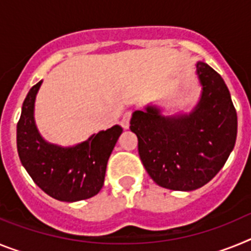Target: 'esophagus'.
Wrapping results in <instances>:
<instances>
[{
    "label": "esophagus",
    "instance_id": "esophagus-1",
    "mask_svg": "<svg viewBox=\"0 0 251 251\" xmlns=\"http://www.w3.org/2000/svg\"><path fill=\"white\" fill-rule=\"evenodd\" d=\"M130 117H132V112H130V110H128V112L124 113L123 117H122L121 124H122V127H123L124 129H128V128H129Z\"/></svg>",
    "mask_w": 251,
    "mask_h": 251
}]
</instances>
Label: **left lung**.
<instances>
[{"mask_svg": "<svg viewBox=\"0 0 251 251\" xmlns=\"http://www.w3.org/2000/svg\"><path fill=\"white\" fill-rule=\"evenodd\" d=\"M196 74L202 93L191 113L168 117L147 105L130 119L146 171L157 185L174 191H192L211 181L236 141L238 117L224 79L202 61Z\"/></svg>", "mask_w": 251, "mask_h": 251, "instance_id": "8db88e82", "label": "left lung"}]
</instances>
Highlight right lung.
Here are the masks:
<instances>
[{"instance_id":"add662e5","label":"right lung","mask_w":251,"mask_h":251,"mask_svg":"<svg viewBox=\"0 0 251 251\" xmlns=\"http://www.w3.org/2000/svg\"><path fill=\"white\" fill-rule=\"evenodd\" d=\"M43 80L30 89L17 123V152L22 166L45 194L65 202L86 200L101 190L106 163L123 129L113 126L73 147L49 143L37 130L35 99Z\"/></svg>"}]
</instances>
